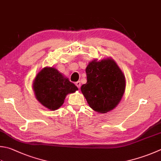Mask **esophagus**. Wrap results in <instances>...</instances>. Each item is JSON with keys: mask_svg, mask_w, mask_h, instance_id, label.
Returning <instances> with one entry per match:
<instances>
[{"mask_svg": "<svg viewBox=\"0 0 161 161\" xmlns=\"http://www.w3.org/2000/svg\"><path fill=\"white\" fill-rule=\"evenodd\" d=\"M75 86H76L78 87V88L80 89V81L76 82V83H75Z\"/></svg>", "mask_w": 161, "mask_h": 161, "instance_id": "34e87169", "label": "esophagus"}]
</instances>
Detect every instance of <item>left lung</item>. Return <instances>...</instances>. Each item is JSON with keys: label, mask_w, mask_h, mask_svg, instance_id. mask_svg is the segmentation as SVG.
<instances>
[{"label": "left lung", "mask_w": 161, "mask_h": 161, "mask_svg": "<svg viewBox=\"0 0 161 161\" xmlns=\"http://www.w3.org/2000/svg\"><path fill=\"white\" fill-rule=\"evenodd\" d=\"M87 83L80 90L90 108L106 114L116 108L125 90L126 80L122 70L111 58L90 62L86 69Z\"/></svg>", "instance_id": "obj_1"}]
</instances>
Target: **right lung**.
<instances>
[{"mask_svg": "<svg viewBox=\"0 0 161 161\" xmlns=\"http://www.w3.org/2000/svg\"><path fill=\"white\" fill-rule=\"evenodd\" d=\"M32 87L38 101L51 111L61 107L68 94L78 90L62 73L49 66L43 68L38 73L33 80Z\"/></svg>", "mask_w": 161, "mask_h": 161, "instance_id": "add662e5", "label": "right lung"}]
</instances>
